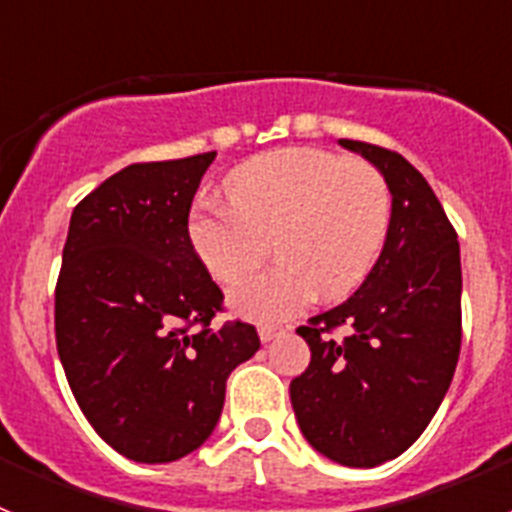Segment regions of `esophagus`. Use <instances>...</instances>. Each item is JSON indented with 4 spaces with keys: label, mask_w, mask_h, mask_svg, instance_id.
Here are the masks:
<instances>
[{
    "label": "esophagus",
    "mask_w": 512,
    "mask_h": 512,
    "mask_svg": "<svg viewBox=\"0 0 512 512\" xmlns=\"http://www.w3.org/2000/svg\"><path fill=\"white\" fill-rule=\"evenodd\" d=\"M284 330L279 328V325H259V338L264 343H269V341H274V338L277 336H282Z\"/></svg>",
    "instance_id": "esophagus-1"
}]
</instances>
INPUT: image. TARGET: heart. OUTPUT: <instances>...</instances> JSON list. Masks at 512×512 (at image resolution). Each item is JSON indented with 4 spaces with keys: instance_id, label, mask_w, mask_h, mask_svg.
Listing matches in <instances>:
<instances>
[{
    "instance_id": "obj_1",
    "label": "heart",
    "mask_w": 512,
    "mask_h": 512,
    "mask_svg": "<svg viewBox=\"0 0 512 512\" xmlns=\"http://www.w3.org/2000/svg\"><path fill=\"white\" fill-rule=\"evenodd\" d=\"M230 202L205 200L189 212L194 253L212 277L238 282L268 255L283 259L230 292L238 315L279 323L312 297H343L372 271L390 230L384 176L359 158L325 148H279L228 176Z\"/></svg>"
}]
</instances>
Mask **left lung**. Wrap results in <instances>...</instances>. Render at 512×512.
<instances>
[{
  "label": "left lung",
  "instance_id": "obj_1",
  "mask_svg": "<svg viewBox=\"0 0 512 512\" xmlns=\"http://www.w3.org/2000/svg\"><path fill=\"white\" fill-rule=\"evenodd\" d=\"M392 192L387 241L343 305L300 325L310 366L289 384L312 449L343 467H379L408 451L454 379L461 348L459 241L418 169L390 148L341 140ZM346 327L343 337L335 330Z\"/></svg>",
  "mask_w": 512,
  "mask_h": 512
}]
</instances>
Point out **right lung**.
I'll list each match as a JSON object with an SVG mask.
<instances>
[{"label":"right lung","mask_w":512,"mask_h":512,"mask_svg":"<svg viewBox=\"0 0 512 512\" xmlns=\"http://www.w3.org/2000/svg\"><path fill=\"white\" fill-rule=\"evenodd\" d=\"M215 151L130 164L71 215L56 282V348L94 431L117 454L166 464L215 431L225 382L256 328L228 320L194 253L189 210Z\"/></svg>","instance_id":"obj_1"}]
</instances>
